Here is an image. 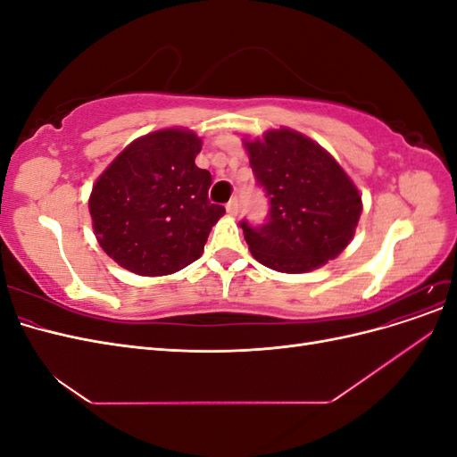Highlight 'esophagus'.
<instances>
[{
  "label": "esophagus",
  "mask_w": 457,
  "mask_h": 457,
  "mask_svg": "<svg viewBox=\"0 0 457 457\" xmlns=\"http://www.w3.org/2000/svg\"><path fill=\"white\" fill-rule=\"evenodd\" d=\"M238 210H240V204H238V198L234 196V198H230V202L227 204V212H228L230 215H238Z\"/></svg>",
  "instance_id": "34e87169"
}]
</instances>
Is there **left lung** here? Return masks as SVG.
I'll use <instances>...</instances> for the list:
<instances>
[{"label": "left lung", "mask_w": 457, "mask_h": 457, "mask_svg": "<svg viewBox=\"0 0 457 457\" xmlns=\"http://www.w3.org/2000/svg\"><path fill=\"white\" fill-rule=\"evenodd\" d=\"M245 148L255 183L269 198L267 223H240L253 257L289 274L337 257L362 212V198L341 165L292 129H272Z\"/></svg>", "instance_id": "obj_1"}]
</instances>
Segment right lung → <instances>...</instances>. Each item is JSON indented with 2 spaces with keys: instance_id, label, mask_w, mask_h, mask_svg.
<instances>
[{
  "instance_id": "obj_1",
  "label": "right lung",
  "mask_w": 457,
  "mask_h": 457,
  "mask_svg": "<svg viewBox=\"0 0 457 457\" xmlns=\"http://www.w3.org/2000/svg\"><path fill=\"white\" fill-rule=\"evenodd\" d=\"M202 139L162 129L131 143L95 183L89 212L101 247L120 267L163 276L195 262L225 207L195 158Z\"/></svg>"
}]
</instances>
